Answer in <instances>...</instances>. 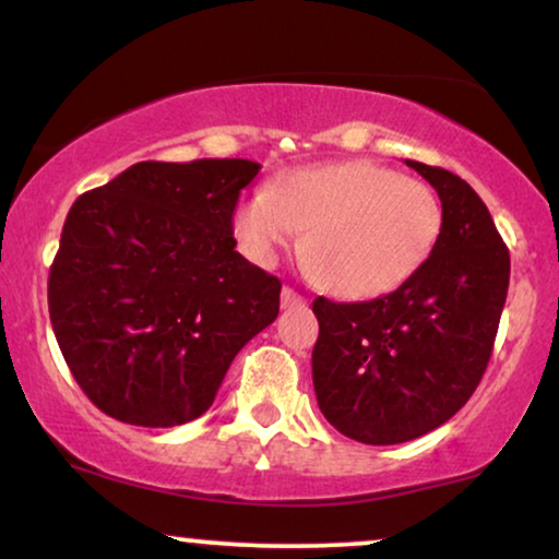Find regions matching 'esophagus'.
I'll return each instance as SVG.
<instances>
[{"label": "esophagus", "instance_id": "1", "mask_svg": "<svg viewBox=\"0 0 559 559\" xmlns=\"http://www.w3.org/2000/svg\"><path fill=\"white\" fill-rule=\"evenodd\" d=\"M280 300H282V308H306V297H302L300 293H295L293 287H282V295H280Z\"/></svg>", "mask_w": 559, "mask_h": 559}]
</instances>
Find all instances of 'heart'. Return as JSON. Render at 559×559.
<instances>
[{
  "mask_svg": "<svg viewBox=\"0 0 559 559\" xmlns=\"http://www.w3.org/2000/svg\"><path fill=\"white\" fill-rule=\"evenodd\" d=\"M441 226L444 213L429 185L372 162L289 169L274 187H259L234 217L253 262L274 264L306 243L313 280L352 300L408 282L429 262Z\"/></svg>",
  "mask_w": 559,
  "mask_h": 559,
  "instance_id": "1",
  "label": "heart"
}]
</instances>
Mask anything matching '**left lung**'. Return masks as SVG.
I'll return each instance as SVG.
<instances>
[{
	"mask_svg": "<svg viewBox=\"0 0 559 559\" xmlns=\"http://www.w3.org/2000/svg\"><path fill=\"white\" fill-rule=\"evenodd\" d=\"M437 190L444 226L421 270L369 302L318 297V408L361 444H403L439 429L488 367L511 257L477 192L456 174L405 162Z\"/></svg>",
	"mask_w": 559,
	"mask_h": 559,
	"instance_id": "8db88e82",
	"label": "left lung"
}]
</instances>
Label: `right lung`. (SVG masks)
Returning <instances> with one entry per match:
<instances>
[{
    "label": "right lung",
    "instance_id": "add662e5",
    "mask_svg": "<svg viewBox=\"0 0 559 559\" xmlns=\"http://www.w3.org/2000/svg\"><path fill=\"white\" fill-rule=\"evenodd\" d=\"M249 158L141 162L84 192L63 223L48 310L86 397L169 429L215 401L230 361L280 313V280L236 251Z\"/></svg>",
    "mask_w": 559,
    "mask_h": 559
}]
</instances>
